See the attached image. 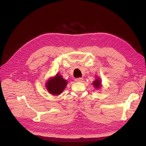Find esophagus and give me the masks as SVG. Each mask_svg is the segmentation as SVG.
Returning a JSON list of instances; mask_svg holds the SVG:
<instances>
[{"label":"esophagus","mask_w":146,"mask_h":146,"mask_svg":"<svg viewBox=\"0 0 146 146\" xmlns=\"http://www.w3.org/2000/svg\"><path fill=\"white\" fill-rule=\"evenodd\" d=\"M75 81L78 82H82L83 81V78H76L75 79Z\"/></svg>","instance_id":"1"}]
</instances>
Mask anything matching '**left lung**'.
Returning <instances> with one entry per match:
<instances>
[{
  "instance_id": "8db88e82",
  "label": "left lung",
  "mask_w": 146,
  "mask_h": 146,
  "mask_svg": "<svg viewBox=\"0 0 146 146\" xmlns=\"http://www.w3.org/2000/svg\"><path fill=\"white\" fill-rule=\"evenodd\" d=\"M92 84L94 86V88L96 89H101V88L102 87V82L100 78L99 77H96V79L92 82Z\"/></svg>"
}]
</instances>
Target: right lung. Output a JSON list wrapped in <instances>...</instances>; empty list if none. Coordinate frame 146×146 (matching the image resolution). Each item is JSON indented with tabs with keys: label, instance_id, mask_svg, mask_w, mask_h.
I'll use <instances>...</instances> for the list:
<instances>
[{
	"label": "right lung",
	"instance_id": "obj_1",
	"mask_svg": "<svg viewBox=\"0 0 146 146\" xmlns=\"http://www.w3.org/2000/svg\"><path fill=\"white\" fill-rule=\"evenodd\" d=\"M67 85V81L62 76L57 73L56 76L50 78L45 83V87L48 92L52 95H59L63 92Z\"/></svg>",
	"mask_w": 146,
	"mask_h": 146
}]
</instances>
